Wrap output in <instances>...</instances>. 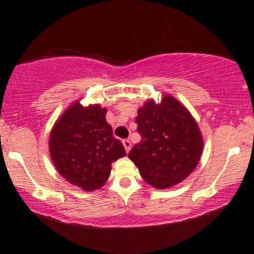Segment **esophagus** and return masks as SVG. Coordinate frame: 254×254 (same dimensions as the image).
<instances>
[{"instance_id": "obj_1", "label": "esophagus", "mask_w": 254, "mask_h": 254, "mask_svg": "<svg viewBox=\"0 0 254 254\" xmlns=\"http://www.w3.org/2000/svg\"><path fill=\"white\" fill-rule=\"evenodd\" d=\"M123 144H124V147H125V150H126V152L128 154V152H129V150H130V148H131L130 141L129 140H124L123 141Z\"/></svg>"}]
</instances>
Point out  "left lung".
I'll use <instances>...</instances> for the list:
<instances>
[{
	"instance_id": "8db88e82",
	"label": "left lung",
	"mask_w": 254,
	"mask_h": 254,
	"mask_svg": "<svg viewBox=\"0 0 254 254\" xmlns=\"http://www.w3.org/2000/svg\"><path fill=\"white\" fill-rule=\"evenodd\" d=\"M141 134L128 157L144 182L158 190L182 183L199 164L203 137L196 120L175 97L166 93L161 103L148 99L135 118Z\"/></svg>"
}]
</instances>
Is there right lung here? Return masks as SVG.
<instances>
[{
	"label": "right lung",
	"instance_id": "add662e5",
	"mask_svg": "<svg viewBox=\"0 0 254 254\" xmlns=\"http://www.w3.org/2000/svg\"><path fill=\"white\" fill-rule=\"evenodd\" d=\"M105 107L76 100L58 118L50 134V155L60 176L85 192L105 185L112 163L126 156L113 137Z\"/></svg>",
	"mask_w": 254,
	"mask_h": 254
}]
</instances>
